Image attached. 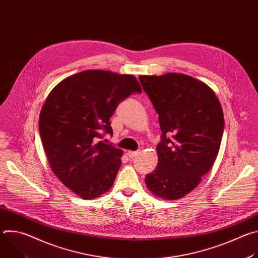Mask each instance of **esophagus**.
<instances>
[{"label": "esophagus", "instance_id": "34e87169", "mask_svg": "<svg viewBox=\"0 0 258 258\" xmlns=\"http://www.w3.org/2000/svg\"><path fill=\"white\" fill-rule=\"evenodd\" d=\"M139 154H140V151H128V152H127V156H128L130 158H134V157L138 156Z\"/></svg>", "mask_w": 258, "mask_h": 258}]
</instances>
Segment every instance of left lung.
<instances>
[{
  "mask_svg": "<svg viewBox=\"0 0 258 258\" xmlns=\"http://www.w3.org/2000/svg\"><path fill=\"white\" fill-rule=\"evenodd\" d=\"M158 114V164L146 175L156 196L176 200L193 191L217 156L225 128L222 106L204 83L181 73L140 76Z\"/></svg>",
  "mask_w": 258,
  "mask_h": 258,
  "instance_id": "8db88e82",
  "label": "left lung"
}]
</instances>
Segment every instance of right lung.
<instances>
[{
    "instance_id": "1",
    "label": "right lung",
    "mask_w": 258,
    "mask_h": 258,
    "mask_svg": "<svg viewBox=\"0 0 258 258\" xmlns=\"http://www.w3.org/2000/svg\"><path fill=\"white\" fill-rule=\"evenodd\" d=\"M142 93L135 77L86 70L59 83L40 115V135L53 172L83 199H94L112 187L122 151L105 144L120 102Z\"/></svg>"
}]
</instances>
